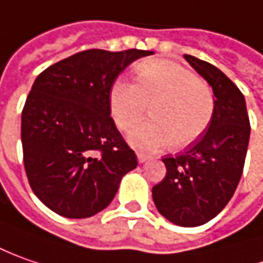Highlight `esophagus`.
<instances>
[{
  "label": "esophagus",
  "mask_w": 263,
  "mask_h": 263,
  "mask_svg": "<svg viewBox=\"0 0 263 263\" xmlns=\"http://www.w3.org/2000/svg\"><path fill=\"white\" fill-rule=\"evenodd\" d=\"M137 157H138V161H140V163H144V161H147V160H148V156H147V154H144V153H138V154H137Z\"/></svg>",
  "instance_id": "obj_1"
}]
</instances>
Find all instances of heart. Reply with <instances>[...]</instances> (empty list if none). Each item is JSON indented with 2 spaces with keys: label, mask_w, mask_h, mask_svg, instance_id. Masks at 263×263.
<instances>
[{
  "label": "heart",
  "mask_w": 263,
  "mask_h": 263,
  "mask_svg": "<svg viewBox=\"0 0 263 263\" xmlns=\"http://www.w3.org/2000/svg\"><path fill=\"white\" fill-rule=\"evenodd\" d=\"M137 83L115 81L109 93L110 114L116 126L131 131L145 118L151 121L129 135V142L142 151H159L172 142L185 148L210 126L215 112L211 86L167 59L142 61L135 69Z\"/></svg>",
  "instance_id": "b5f03b06"
}]
</instances>
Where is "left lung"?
I'll return each mask as SVG.
<instances>
[{"label":"left lung","mask_w":263,"mask_h":263,"mask_svg":"<svg viewBox=\"0 0 263 263\" xmlns=\"http://www.w3.org/2000/svg\"><path fill=\"white\" fill-rule=\"evenodd\" d=\"M185 59L210 83L215 112L206 131L183 153L163 157L164 179L153 186V199L168 221L196 227L229 204L245 167L249 115L237 86L217 67L192 55Z\"/></svg>","instance_id":"8db88e82"}]
</instances>
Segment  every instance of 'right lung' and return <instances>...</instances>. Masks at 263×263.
<instances>
[{
  "mask_svg": "<svg viewBox=\"0 0 263 263\" xmlns=\"http://www.w3.org/2000/svg\"><path fill=\"white\" fill-rule=\"evenodd\" d=\"M151 50L87 49L42 71L22 112L23 163L34 195L53 213L87 218L112 202L135 151L110 116L109 93Z\"/></svg>",
  "mask_w": 263,
  "mask_h": 263,
  "instance_id": "right-lung-1",
  "label": "right lung"
}]
</instances>
